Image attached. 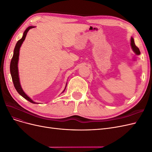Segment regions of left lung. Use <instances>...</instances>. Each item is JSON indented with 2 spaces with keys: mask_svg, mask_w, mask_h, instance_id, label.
Wrapping results in <instances>:
<instances>
[{
  "mask_svg": "<svg viewBox=\"0 0 152 152\" xmlns=\"http://www.w3.org/2000/svg\"><path fill=\"white\" fill-rule=\"evenodd\" d=\"M131 48H132V50H133V51H134V53L136 55H140L141 54L139 48H137V47H136V45H135L134 39H133L132 37H131Z\"/></svg>",
  "mask_w": 152,
  "mask_h": 152,
  "instance_id": "1",
  "label": "left lung"
}]
</instances>
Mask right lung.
I'll return each instance as SVG.
<instances>
[{
  "mask_svg": "<svg viewBox=\"0 0 152 152\" xmlns=\"http://www.w3.org/2000/svg\"><path fill=\"white\" fill-rule=\"evenodd\" d=\"M35 26H30L27 28L25 31H24L23 35L22 38L19 40L17 42L16 46L15 48V49H14V53H13V56L11 59V64H10V72H11V77H12V80L13 82L14 86H15V87L16 90L17 91V92L19 93L22 97H23L25 99H26V100H28V102H30L31 103H37L35 102H34L28 96H27L25 92L23 90L22 87L21 86L20 84V77H19V72H18V60H19V55H20V48L21 46V45L23 42V41L25 40L26 36L28 31H29V30H30L31 28H34ZM66 87V84L65 86V88L64 89V91L62 92L63 93L65 91V89Z\"/></svg>",
  "mask_w": 152,
  "mask_h": 152,
  "instance_id": "1",
  "label": "right lung"
}]
</instances>
